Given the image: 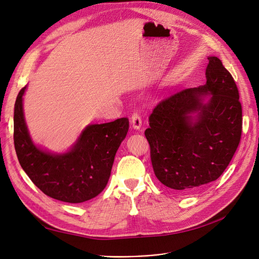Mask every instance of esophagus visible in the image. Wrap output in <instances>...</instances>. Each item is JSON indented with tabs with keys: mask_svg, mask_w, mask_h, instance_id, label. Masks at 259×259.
Here are the masks:
<instances>
[{
	"mask_svg": "<svg viewBox=\"0 0 259 259\" xmlns=\"http://www.w3.org/2000/svg\"><path fill=\"white\" fill-rule=\"evenodd\" d=\"M131 125L134 129H141L142 127V117L141 115L139 114V112H134V113L132 114L131 116Z\"/></svg>",
	"mask_w": 259,
	"mask_h": 259,
	"instance_id": "obj_1",
	"label": "esophagus"
}]
</instances>
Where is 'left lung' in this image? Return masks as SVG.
Instances as JSON below:
<instances>
[{"label": "left lung", "instance_id": "left-lung-1", "mask_svg": "<svg viewBox=\"0 0 259 259\" xmlns=\"http://www.w3.org/2000/svg\"><path fill=\"white\" fill-rule=\"evenodd\" d=\"M207 59L206 83L161 100L145 131L155 177L183 195L216 181L241 139L237 85L219 58ZM206 95L211 97L204 103Z\"/></svg>", "mask_w": 259, "mask_h": 259}]
</instances>
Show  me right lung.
Returning <instances> with one entry per match:
<instances>
[{
    "instance_id": "right-lung-1",
    "label": "right lung",
    "mask_w": 259,
    "mask_h": 259,
    "mask_svg": "<svg viewBox=\"0 0 259 259\" xmlns=\"http://www.w3.org/2000/svg\"><path fill=\"white\" fill-rule=\"evenodd\" d=\"M25 89L22 88L17 96L14 114V143L21 167L51 198L67 203L93 199L109 181L116 151L127 136L129 119L90 125L70 151L54 154L37 147L29 137L22 104Z\"/></svg>"
}]
</instances>
